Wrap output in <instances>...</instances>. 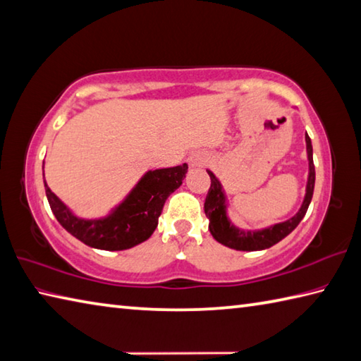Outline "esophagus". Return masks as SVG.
Masks as SVG:
<instances>
[{
  "label": "esophagus",
  "instance_id": "esophagus-1",
  "mask_svg": "<svg viewBox=\"0 0 361 361\" xmlns=\"http://www.w3.org/2000/svg\"><path fill=\"white\" fill-rule=\"evenodd\" d=\"M204 161H206V157L201 152H193L188 157V165L190 166H202Z\"/></svg>",
  "mask_w": 361,
  "mask_h": 361
}]
</instances>
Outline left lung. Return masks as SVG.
<instances>
[{
  "mask_svg": "<svg viewBox=\"0 0 361 361\" xmlns=\"http://www.w3.org/2000/svg\"><path fill=\"white\" fill-rule=\"evenodd\" d=\"M305 141H307V154H308V182H307V193L302 202V207L298 209V212L292 216V219L276 223L274 226L264 228V229H240L234 226L231 223L228 216V202L226 195L221 187L220 180L216 179V176L209 171L210 176V188L207 193L206 202H204V212L209 219V231L214 235L216 242L233 250L239 251H259L274 247L275 243L283 240L284 237L289 235L294 231L298 223L307 214L308 206L312 198V192H314V180H316V171H314V163H312V146L308 133L305 135Z\"/></svg>",
  "mask_w": 361,
  "mask_h": 361,
  "instance_id": "1",
  "label": "left lung"
}]
</instances>
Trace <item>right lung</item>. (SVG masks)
<instances>
[{
  "mask_svg": "<svg viewBox=\"0 0 361 361\" xmlns=\"http://www.w3.org/2000/svg\"><path fill=\"white\" fill-rule=\"evenodd\" d=\"M187 163L173 168L147 171L126 200L102 219H80L45 185L47 200L61 226L87 247L121 251L147 240L157 228L165 201L182 185Z\"/></svg>",
  "mask_w": 361,
  "mask_h": 361,
  "instance_id": "add662e5",
  "label": "right lung"
}]
</instances>
